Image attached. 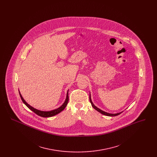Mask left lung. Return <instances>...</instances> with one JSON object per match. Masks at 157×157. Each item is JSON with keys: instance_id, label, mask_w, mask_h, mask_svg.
I'll return each mask as SVG.
<instances>
[{"instance_id": "8db88e82", "label": "left lung", "mask_w": 157, "mask_h": 157, "mask_svg": "<svg viewBox=\"0 0 157 157\" xmlns=\"http://www.w3.org/2000/svg\"><path fill=\"white\" fill-rule=\"evenodd\" d=\"M90 103H91V105H92V106H93V108H94L95 109H96L97 111L100 112L101 113H102V114H103V115H106V116H109V117H115V116H117V115H120V113H121V112H120V113H107V112H104V111H103L99 109V108H98L97 107H96V106L94 105V104H93L92 102V101H91L90 96Z\"/></svg>"}]
</instances>
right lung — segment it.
<instances>
[{"label":"right lung","instance_id":"right-lung-1","mask_svg":"<svg viewBox=\"0 0 157 157\" xmlns=\"http://www.w3.org/2000/svg\"><path fill=\"white\" fill-rule=\"evenodd\" d=\"M19 95H20V97L21 98V99L23 101V102L27 106L28 108H29L30 109L31 111H32L33 112H35L36 115L40 116V117H45V118H47V117H53L58 113H59L61 111H62L65 108V107L67 106V102H68V101H69V97H68V91L67 92V98H66V100L65 101V102L63 103V104L60 107H59V108L58 109H56L55 110H52L51 111H39V110H37L36 109L32 107L31 106H30L28 104L26 103V102L23 99L21 93L19 92Z\"/></svg>","mask_w":157,"mask_h":157}]
</instances>
